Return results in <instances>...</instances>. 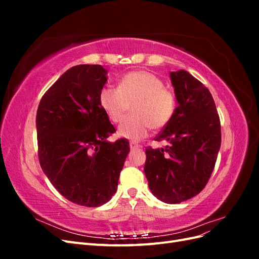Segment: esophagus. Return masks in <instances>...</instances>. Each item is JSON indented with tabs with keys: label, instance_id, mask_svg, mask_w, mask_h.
Instances as JSON below:
<instances>
[{
	"label": "esophagus",
	"instance_id": "obj_1",
	"mask_svg": "<svg viewBox=\"0 0 259 259\" xmlns=\"http://www.w3.org/2000/svg\"><path fill=\"white\" fill-rule=\"evenodd\" d=\"M130 148H131V150H135V149H138V148H140V146L138 145V144H136V143H130Z\"/></svg>",
	"mask_w": 259,
	"mask_h": 259
}]
</instances>
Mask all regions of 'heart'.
Wrapping results in <instances>:
<instances>
[{"label": "heart", "instance_id": "1", "mask_svg": "<svg viewBox=\"0 0 259 259\" xmlns=\"http://www.w3.org/2000/svg\"><path fill=\"white\" fill-rule=\"evenodd\" d=\"M99 104L114 123H120L133 105V116L120 125L117 136L138 142L151 128L166 126L174 114L176 99L159 76L139 70L123 75L119 88L105 86L99 93Z\"/></svg>", "mask_w": 259, "mask_h": 259}]
</instances>
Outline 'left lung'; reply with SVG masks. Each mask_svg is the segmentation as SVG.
Returning <instances> with one entry per match:
<instances>
[{
    "instance_id": "left-lung-1",
    "label": "left lung",
    "mask_w": 259,
    "mask_h": 259,
    "mask_svg": "<svg viewBox=\"0 0 259 259\" xmlns=\"http://www.w3.org/2000/svg\"><path fill=\"white\" fill-rule=\"evenodd\" d=\"M178 106L156 142L147 148L145 175L156 199L175 204L193 198L207 184L221 149V121L209 91L188 71L169 73Z\"/></svg>"
}]
</instances>
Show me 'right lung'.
<instances>
[{
    "label": "right lung",
    "instance_id": "add662e5",
    "mask_svg": "<svg viewBox=\"0 0 259 259\" xmlns=\"http://www.w3.org/2000/svg\"><path fill=\"white\" fill-rule=\"evenodd\" d=\"M108 70L100 65L70 68L44 94L36 112L38 160L66 199L96 207L112 198L130 152L99 104Z\"/></svg>",
    "mask_w": 259,
    "mask_h": 259
}]
</instances>
